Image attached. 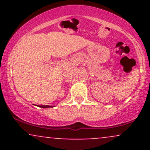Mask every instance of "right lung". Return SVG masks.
<instances>
[{"mask_svg": "<svg viewBox=\"0 0 150 150\" xmlns=\"http://www.w3.org/2000/svg\"><path fill=\"white\" fill-rule=\"evenodd\" d=\"M38 106V105H37ZM39 107L41 108H50V107H53V106H48V105H43V106H38Z\"/></svg>", "mask_w": 150, "mask_h": 150, "instance_id": "right-lung-1", "label": "right lung"}]
</instances>
